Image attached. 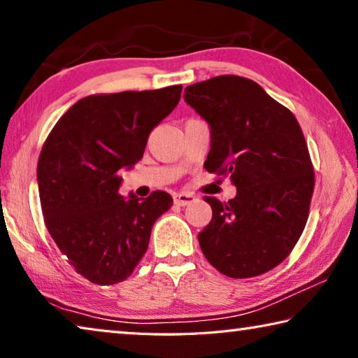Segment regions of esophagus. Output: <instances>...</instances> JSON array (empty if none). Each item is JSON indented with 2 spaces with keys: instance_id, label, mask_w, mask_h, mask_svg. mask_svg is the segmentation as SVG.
Instances as JSON below:
<instances>
[{
  "instance_id": "obj_1",
  "label": "esophagus",
  "mask_w": 358,
  "mask_h": 358,
  "mask_svg": "<svg viewBox=\"0 0 358 358\" xmlns=\"http://www.w3.org/2000/svg\"><path fill=\"white\" fill-rule=\"evenodd\" d=\"M196 201H197L196 196H194V194H191V192H177L173 196L175 205H180V207H186V205H189V203L196 202Z\"/></svg>"
}]
</instances>
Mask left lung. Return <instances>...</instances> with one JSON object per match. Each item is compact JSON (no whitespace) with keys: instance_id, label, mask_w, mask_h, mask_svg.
Wrapping results in <instances>:
<instances>
[{"instance_id":"1","label":"left lung","mask_w":358,"mask_h":358,"mask_svg":"<svg viewBox=\"0 0 358 358\" xmlns=\"http://www.w3.org/2000/svg\"><path fill=\"white\" fill-rule=\"evenodd\" d=\"M185 101L211 129L203 167L237 186L229 202L203 197L213 210L199 234L203 256L229 278L266 273L292 252L310 215L314 169L299 121L240 76L189 85Z\"/></svg>"}]
</instances>
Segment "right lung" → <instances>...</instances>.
Segmentation results:
<instances>
[{"label":"right lung","mask_w":358,"mask_h":358,"mask_svg":"<svg viewBox=\"0 0 358 358\" xmlns=\"http://www.w3.org/2000/svg\"><path fill=\"white\" fill-rule=\"evenodd\" d=\"M181 85L82 98L53 126L38 161L39 199L53 241L77 273L108 286L147 252L171 194H120V169L142 159L151 129L177 107Z\"/></svg>","instance_id":"1"}]
</instances>
